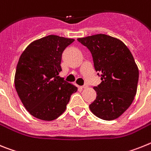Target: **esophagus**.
Wrapping results in <instances>:
<instances>
[{
	"instance_id": "esophagus-1",
	"label": "esophagus",
	"mask_w": 151,
	"mask_h": 151,
	"mask_svg": "<svg viewBox=\"0 0 151 151\" xmlns=\"http://www.w3.org/2000/svg\"><path fill=\"white\" fill-rule=\"evenodd\" d=\"M81 87H82V88H83V89H85V88H87V87H88V86H87V84H84L83 86H81Z\"/></svg>"
}]
</instances>
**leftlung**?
<instances>
[{"instance_id": "obj_1", "label": "left lung", "mask_w": 151, "mask_h": 151, "mask_svg": "<svg viewBox=\"0 0 151 151\" xmlns=\"http://www.w3.org/2000/svg\"><path fill=\"white\" fill-rule=\"evenodd\" d=\"M87 47L101 82L93 89L96 98L90 105L96 116L114 120L130 106L137 93L139 70L132 54L119 39L105 34L78 38Z\"/></svg>"}]
</instances>
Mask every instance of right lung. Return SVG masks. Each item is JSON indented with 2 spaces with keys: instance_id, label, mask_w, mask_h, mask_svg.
Segmentation results:
<instances>
[{
  "instance_id": "obj_1",
  "label": "right lung",
  "mask_w": 151,
  "mask_h": 151,
  "mask_svg": "<svg viewBox=\"0 0 151 151\" xmlns=\"http://www.w3.org/2000/svg\"><path fill=\"white\" fill-rule=\"evenodd\" d=\"M74 41L50 35L31 42L21 54L14 84L22 103L34 117L55 120L77 92V86L58 76L63 52Z\"/></svg>"
}]
</instances>
